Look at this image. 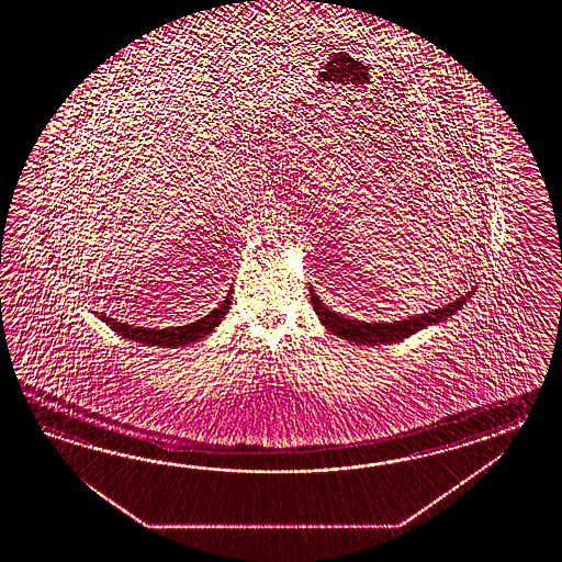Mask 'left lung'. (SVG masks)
<instances>
[{"mask_svg":"<svg viewBox=\"0 0 562 562\" xmlns=\"http://www.w3.org/2000/svg\"><path fill=\"white\" fill-rule=\"evenodd\" d=\"M311 291V303H313V310L317 313L319 322L331 331V334L344 337L347 341H353V344H363V346H380V344H392V341H400L404 337H409L412 334H416L419 329L428 327L431 323H440L450 317L452 313L458 310H462V305H467L470 295L464 297L456 299L452 303L443 305L440 310L428 311V313H422L416 317H407L402 322L394 323H368L358 322V319H347L344 315L335 313V311L327 310L322 303V299L315 295V291Z\"/></svg>","mask_w":562,"mask_h":562,"instance_id":"1","label":"left lung"}]
</instances>
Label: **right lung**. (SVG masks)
Wrapping results in <instances>:
<instances>
[{"mask_svg": "<svg viewBox=\"0 0 562 562\" xmlns=\"http://www.w3.org/2000/svg\"><path fill=\"white\" fill-rule=\"evenodd\" d=\"M231 299H233V291H228L225 301L211 311L209 315H204L201 319H196L189 325H179V327H167V329H150V327H134L128 323H120L112 317H106L104 313H100V319L106 322L114 331H119L122 337L138 341V344H146V346H162V347H180L192 344V341H201L204 335L211 334L218 323L223 322V317L227 315L228 307H231Z\"/></svg>", "mask_w": 562, "mask_h": 562, "instance_id": "right-lung-1", "label": "right lung"}]
</instances>
